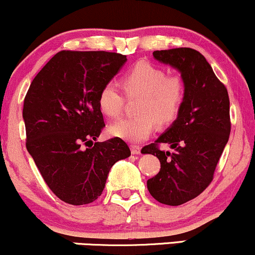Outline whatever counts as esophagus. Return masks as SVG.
Masks as SVG:
<instances>
[{
    "mask_svg": "<svg viewBox=\"0 0 255 255\" xmlns=\"http://www.w3.org/2000/svg\"><path fill=\"white\" fill-rule=\"evenodd\" d=\"M130 151L133 154H139L140 151H141V147L139 145H131L130 146Z\"/></svg>",
    "mask_w": 255,
    "mask_h": 255,
    "instance_id": "1",
    "label": "esophagus"
}]
</instances>
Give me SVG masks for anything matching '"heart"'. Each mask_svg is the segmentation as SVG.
I'll return each instance as SVG.
<instances>
[{
    "instance_id": "obj_1",
    "label": "heart",
    "mask_w": 255,
    "mask_h": 255,
    "mask_svg": "<svg viewBox=\"0 0 255 255\" xmlns=\"http://www.w3.org/2000/svg\"><path fill=\"white\" fill-rule=\"evenodd\" d=\"M127 98L139 97L137 116L122 119L110 127V134L129 142H139L153 133L156 124L168 126L180 115L186 98V81L181 74H168L163 67L140 61L122 78ZM126 98L119 85L108 81L98 93L99 109L108 118L121 116Z\"/></svg>"
}]
</instances>
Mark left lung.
I'll return each mask as SVG.
<instances>
[{
	"label": "left lung",
	"mask_w": 255,
	"mask_h": 255,
	"mask_svg": "<svg viewBox=\"0 0 255 255\" xmlns=\"http://www.w3.org/2000/svg\"><path fill=\"white\" fill-rule=\"evenodd\" d=\"M153 56L177 68L186 81V98L177 120L141 150L160 162L158 174L147 180L150 194L159 203L177 206L197 198L212 182L229 140L230 102L227 87L199 51L175 48L156 50ZM162 143L174 151H162Z\"/></svg>",
	"instance_id": "1"
}]
</instances>
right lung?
I'll use <instances>...</instances> for the list:
<instances>
[{
    "label": "right lung",
    "mask_w": 255,
    "mask_h": 255,
    "mask_svg": "<svg viewBox=\"0 0 255 255\" xmlns=\"http://www.w3.org/2000/svg\"><path fill=\"white\" fill-rule=\"evenodd\" d=\"M126 61L118 52L58 51L26 93V148L49 188L64 203L95 201L111 166L130 156L120 137L93 142L105 127L99 91Z\"/></svg>",
    "instance_id": "right-lung-1"
}]
</instances>
